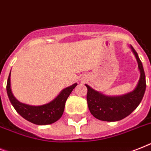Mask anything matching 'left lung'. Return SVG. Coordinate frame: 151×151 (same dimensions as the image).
<instances>
[{
  "instance_id": "left-lung-1",
  "label": "left lung",
  "mask_w": 151,
  "mask_h": 151,
  "mask_svg": "<svg viewBox=\"0 0 151 151\" xmlns=\"http://www.w3.org/2000/svg\"><path fill=\"white\" fill-rule=\"evenodd\" d=\"M140 72L139 81L133 91L120 96H106L92 89L88 84L87 101L91 113L96 119L106 122H116L130 115L141 102L146 90V77L143 64L136 50L130 46Z\"/></svg>"
}]
</instances>
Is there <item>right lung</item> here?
I'll return each mask as SVG.
<instances>
[{"label":"right lung","mask_w":151,"mask_h":151,"mask_svg":"<svg viewBox=\"0 0 151 151\" xmlns=\"http://www.w3.org/2000/svg\"><path fill=\"white\" fill-rule=\"evenodd\" d=\"M77 83L64 88L56 99L47 104L39 106H32L22 103L14 98L11 89V73L7 82V93L8 99L14 109L21 116L29 122L36 125L52 124L60 119L64 111L65 103L72 91L77 86Z\"/></svg>","instance_id":"obj_1"}]
</instances>
